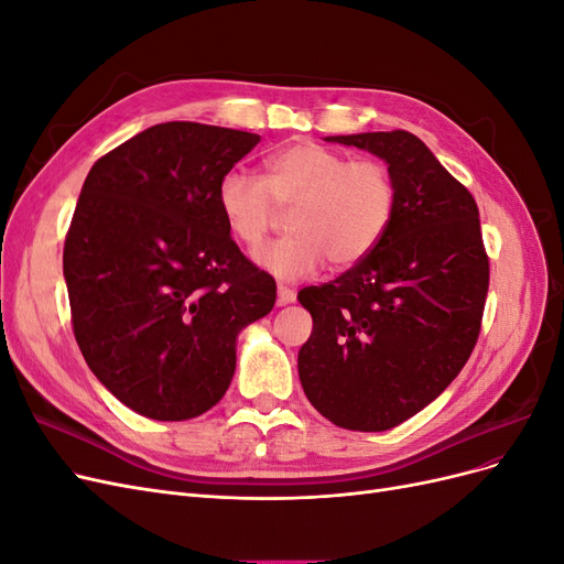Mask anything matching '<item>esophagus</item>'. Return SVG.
<instances>
[{
    "label": "esophagus",
    "instance_id": "34e87169",
    "mask_svg": "<svg viewBox=\"0 0 564 564\" xmlns=\"http://www.w3.org/2000/svg\"><path fill=\"white\" fill-rule=\"evenodd\" d=\"M296 301V292L289 286H280L278 289V305H286V303H294Z\"/></svg>",
    "mask_w": 564,
    "mask_h": 564
}]
</instances>
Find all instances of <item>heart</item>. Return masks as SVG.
Instances as JSON below:
<instances>
[{"instance_id": "1", "label": "heart", "mask_w": 564, "mask_h": 564, "mask_svg": "<svg viewBox=\"0 0 564 564\" xmlns=\"http://www.w3.org/2000/svg\"><path fill=\"white\" fill-rule=\"evenodd\" d=\"M228 232L245 247H259L275 224L278 207L292 209L289 237L253 251V263L278 282L313 278L332 261L350 268L379 247L395 214V183L379 160H348L315 141L272 152L265 176L232 172L216 187Z\"/></svg>"}]
</instances>
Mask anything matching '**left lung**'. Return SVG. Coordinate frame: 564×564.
Segmentation results:
<instances>
[{
  "label": "left lung",
  "instance_id": "8db88e82",
  "mask_svg": "<svg viewBox=\"0 0 564 564\" xmlns=\"http://www.w3.org/2000/svg\"><path fill=\"white\" fill-rule=\"evenodd\" d=\"M388 164L395 214L379 247L299 301L313 334L299 379L322 416L348 431L395 429L431 404L475 348L489 286L480 212L409 131L327 135Z\"/></svg>",
  "mask_w": 564,
  "mask_h": 564
}]
</instances>
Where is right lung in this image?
<instances>
[{
    "label": "right lung",
    "mask_w": 564,
    "mask_h": 564,
    "mask_svg": "<svg viewBox=\"0 0 564 564\" xmlns=\"http://www.w3.org/2000/svg\"><path fill=\"white\" fill-rule=\"evenodd\" d=\"M259 133L155 124L100 158L63 249L77 346L135 414L185 421L232 381L235 344L275 305V280L237 249L218 181Z\"/></svg>",
    "instance_id": "obj_1"
}]
</instances>
